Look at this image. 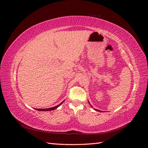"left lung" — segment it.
<instances>
[{"label":"left lung","mask_w":148,"mask_h":148,"mask_svg":"<svg viewBox=\"0 0 148 148\" xmlns=\"http://www.w3.org/2000/svg\"><path fill=\"white\" fill-rule=\"evenodd\" d=\"M88 102H89V104H90V103H89V101H88ZM90 106H91L92 107V106H91V104H90ZM95 109V110H96V111H98V112H101V110H97V109Z\"/></svg>","instance_id":"left-lung-1"}]
</instances>
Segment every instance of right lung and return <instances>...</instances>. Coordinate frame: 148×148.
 Instances as JSON below:
<instances>
[{
    "label": "right lung",
    "instance_id": "obj_1",
    "mask_svg": "<svg viewBox=\"0 0 148 148\" xmlns=\"http://www.w3.org/2000/svg\"><path fill=\"white\" fill-rule=\"evenodd\" d=\"M64 102V101H63V102H62L60 104H59V105H57V106H55V107H51V108H48V109H36V110H39V111H50V110H54V109H57L58 107H59L62 103H63Z\"/></svg>",
    "mask_w": 148,
    "mask_h": 148
}]
</instances>
